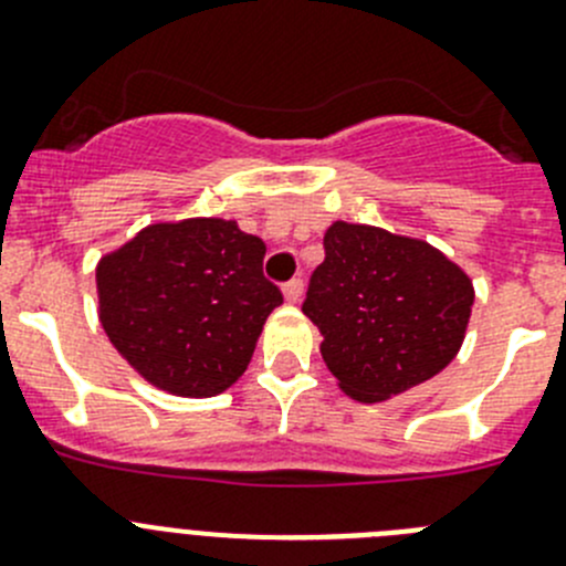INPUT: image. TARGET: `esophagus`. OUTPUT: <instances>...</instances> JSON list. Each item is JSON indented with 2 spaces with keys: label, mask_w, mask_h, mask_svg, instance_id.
<instances>
[{
  "label": "esophagus",
  "mask_w": 566,
  "mask_h": 566,
  "mask_svg": "<svg viewBox=\"0 0 566 566\" xmlns=\"http://www.w3.org/2000/svg\"><path fill=\"white\" fill-rule=\"evenodd\" d=\"M283 297H286V303H300V297H303V280H289L286 286H283Z\"/></svg>",
  "instance_id": "34e87169"
}]
</instances>
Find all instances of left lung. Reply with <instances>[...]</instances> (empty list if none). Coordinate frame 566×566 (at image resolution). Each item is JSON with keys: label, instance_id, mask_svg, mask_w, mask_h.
Masks as SVG:
<instances>
[{"label": "left lung", "instance_id": "1", "mask_svg": "<svg viewBox=\"0 0 566 566\" xmlns=\"http://www.w3.org/2000/svg\"><path fill=\"white\" fill-rule=\"evenodd\" d=\"M303 314L323 334L325 365L342 392L387 401L438 376L458 356L474 286L421 238L334 221Z\"/></svg>", "mask_w": 566, "mask_h": 566}]
</instances>
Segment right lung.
<instances>
[{
	"mask_svg": "<svg viewBox=\"0 0 566 566\" xmlns=\"http://www.w3.org/2000/svg\"><path fill=\"white\" fill-rule=\"evenodd\" d=\"M266 243L227 219L159 221L97 263V314L117 354L159 390L232 387L283 294L263 277Z\"/></svg>",
	"mask_w": 566,
	"mask_h": 566,
	"instance_id": "obj_1",
	"label": "right lung"
}]
</instances>
